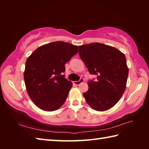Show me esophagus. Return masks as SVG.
<instances>
[{
  "instance_id": "1",
  "label": "esophagus",
  "mask_w": 149,
  "mask_h": 149,
  "mask_svg": "<svg viewBox=\"0 0 149 149\" xmlns=\"http://www.w3.org/2000/svg\"><path fill=\"white\" fill-rule=\"evenodd\" d=\"M84 80L83 79H81L79 81H74V82H73V84H74L75 85H80L81 84V83L84 82Z\"/></svg>"
}]
</instances>
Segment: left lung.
<instances>
[{"instance_id":"obj_1","label":"left lung","mask_w":149,"mask_h":149,"mask_svg":"<svg viewBox=\"0 0 149 149\" xmlns=\"http://www.w3.org/2000/svg\"><path fill=\"white\" fill-rule=\"evenodd\" d=\"M79 55L97 81L88 82L83 95L93 110L105 111L119 101L124 93L129 69L125 54L116 48L99 42L79 46Z\"/></svg>"}]
</instances>
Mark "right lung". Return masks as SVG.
<instances>
[{
    "mask_svg": "<svg viewBox=\"0 0 149 149\" xmlns=\"http://www.w3.org/2000/svg\"><path fill=\"white\" fill-rule=\"evenodd\" d=\"M78 52V47L55 41L42 45L27 58L24 77L27 92L37 107L54 111L64 104L72 83L62 75L65 63Z\"/></svg>",
    "mask_w": 149,
    "mask_h": 149,
    "instance_id": "right-lung-1",
    "label": "right lung"
}]
</instances>
